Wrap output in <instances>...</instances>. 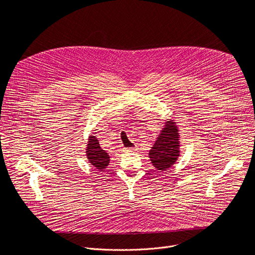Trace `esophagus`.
<instances>
[{
	"instance_id": "obj_1",
	"label": "esophagus",
	"mask_w": 255,
	"mask_h": 255,
	"mask_svg": "<svg viewBox=\"0 0 255 255\" xmlns=\"http://www.w3.org/2000/svg\"><path fill=\"white\" fill-rule=\"evenodd\" d=\"M135 150V148H133V147H129V148H126V151H134Z\"/></svg>"
}]
</instances>
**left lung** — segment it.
Instances as JSON below:
<instances>
[{"instance_id": "obj_1", "label": "left lung", "mask_w": 255, "mask_h": 255, "mask_svg": "<svg viewBox=\"0 0 255 255\" xmlns=\"http://www.w3.org/2000/svg\"><path fill=\"white\" fill-rule=\"evenodd\" d=\"M178 130L174 122L168 121L165 128L161 131L159 137L154 144L152 149L149 151V157L152 164L158 170H165L176 161L178 157Z\"/></svg>"}]
</instances>
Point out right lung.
<instances>
[{"instance_id": "right-lung-1", "label": "right lung", "mask_w": 255, "mask_h": 255, "mask_svg": "<svg viewBox=\"0 0 255 255\" xmlns=\"http://www.w3.org/2000/svg\"><path fill=\"white\" fill-rule=\"evenodd\" d=\"M87 156L89 161L100 170H103L106 168V166L109 164V160L110 157L106 153L105 150H103L100 147L99 141L95 136H91L88 143V148H87Z\"/></svg>"}]
</instances>
